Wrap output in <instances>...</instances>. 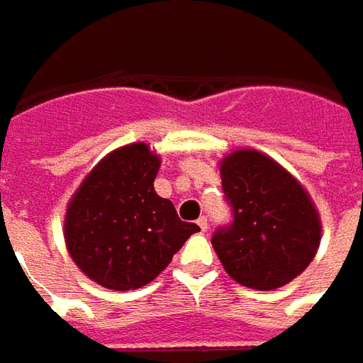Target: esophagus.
<instances>
[{
	"instance_id": "esophagus-1",
	"label": "esophagus",
	"mask_w": 363,
	"mask_h": 363,
	"mask_svg": "<svg viewBox=\"0 0 363 363\" xmlns=\"http://www.w3.org/2000/svg\"><path fill=\"white\" fill-rule=\"evenodd\" d=\"M198 226H200V230H202V232L208 230V226H210V222H208V218H206V216L200 218V220H198Z\"/></svg>"
}]
</instances>
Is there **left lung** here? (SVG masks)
I'll use <instances>...</instances> for the list:
<instances>
[{"mask_svg":"<svg viewBox=\"0 0 363 363\" xmlns=\"http://www.w3.org/2000/svg\"><path fill=\"white\" fill-rule=\"evenodd\" d=\"M232 222L212 236L226 272L240 285L271 291L309 267L321 242L311 196L269 155L240 149L220 161Z\"/></svg>","mask_w":363,"mask_h":363,"instance_id":"1","label":"left lung"}]
</instances>
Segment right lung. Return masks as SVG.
I'll use <instances>...</instances> for the list:
<instances>
[{
  "label": "right lung",
  "instance_id": "add662e5",
  "mask_svg": "<svg viewBox=\"0 0 363 363\" xmlns=\"http://www.w3.org/2000/svg\"><path fill=\"white\" fill-rule=\"evenodd\" d=\"M161 160L147 143L108 153L66 208L64 240L77 267L113 291L151 283L198 224L179 220L153 188Z\"/></svg>",
  "mask_w": 363,
  "mask_h": 363
}]
</instances>
